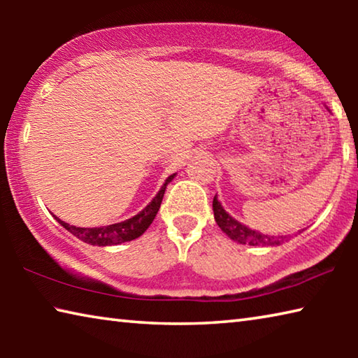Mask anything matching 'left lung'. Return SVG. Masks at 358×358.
<instances>
[{
	"label": "left lung",
	"instance_id": "8db88e82",
	"mask_svg": "<svg viewBox=\"0 0 358 358\" xmlns=\"http://www.w3.org/2000/svg\"><path fill=\"white\" fill-rule=\"evenodd\" d=\"M213 213H215V221L217 226L221 227L224 234L227 235L230 240L237 241L240 245H250V246H278L284 243V238L280 235H265L260 234L259 230H252L245 224L235 220V217L230 216L221 202L217 201V196L213 199Z\"/></svg>",
	"mask_w": 358,
	"mask_h": 358
}]
</instances>
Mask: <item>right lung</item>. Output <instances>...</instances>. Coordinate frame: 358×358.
<instances>
[{"label":"right lung","instance_id":"1","mask_svg":"<svg viewBox=\"0 0 358 358\" xmlns=\"http://www.w3.org/2000/svg\"><path fill=\"white\" fill-rule=\"evenodd\" d=\"M173 173L171 177H167L164 185L161 186L159 192L156 194L153 201H151L147 207L142 211H138L136 216L124 220L121 222L110 224V226H102V227H76L71 224L64 222L55 216V220L62 224V226L71 232L78 240L85 241V243L93 245V246H112V245H121L124 241H131L141 237V235L150 227V224L153 222L156 217V213L159 211L162 197H164L166 187L171 181L175 178Z\"/></svg>","mask_w":358,"mask_h":358}]
</instances>
